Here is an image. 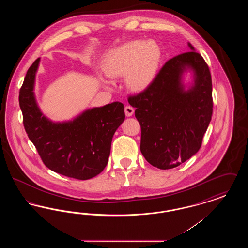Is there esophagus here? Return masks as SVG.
Here are the masks:
<instances>
[{"label":"esophagus","mask_w":248,"mask_h":248,"mask_svg":"<svg viewBox=\"0 0 248 248\" xmlns=\"http://www.w3.org/2000/svg\"><path fill=\"white\" fill-rule=\"evenodd\" d=\"M134 111H135L134 108L131 106H126L124 108V112H125V115H126L127 117L132 116V115L134 114Z\"/></svg>","instance_id":"34e87169"}]
</instances>
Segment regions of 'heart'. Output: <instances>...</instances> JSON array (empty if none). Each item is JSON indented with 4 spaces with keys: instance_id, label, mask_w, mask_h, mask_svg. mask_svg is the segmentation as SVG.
<instances>
[{
    "instance_id": "obj_1",
    "label": "heart",
    "mask_w": 248,
    "mask_h": 248,
    "mask_svg": "<svg viewBox=\"0 0 248 248\" xmlns=\"http://www.w3.org/2000/svg\"><path fill=\"white\" fill-rule=\"evenodd\" d=\"M162 59V48L154 40H133L111 50L102 69L109 78L125 76L129 90L143 92L157 77Z\"/></svg>"
}]
</instances>
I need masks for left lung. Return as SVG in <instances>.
Returning <instances> with one entry per match:
<instances>
[{"label": "left lung", "instance_id": "left-lung-1", "mask_svg": "<svg viewBox=\"0 0 248 248\" xmlns=\"http://www.w3.org/2000/svg\"><path fill=\"white\" fill-rule=\"evenodd\" d=\"M168 60L154 83L130 105L141 126L140 151L157 168L171 169L199 151L213 111L212 80L194 47ZM191 74L187 83L185 75Z\"/></svg>", "mask_w": 248, "mask_h": 248}]
</instances>
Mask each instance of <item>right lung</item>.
<instances>
[{
  "label": "right lung",
  "mask_w": 248,
  "mask_h": 248,
  "mask_svg": "<svg viewBox=\"0 0 248 248\" xmlns=\"http://www.w3.org/2000/svg\"><path fill=\"white\" fill-rule=\"evenodd\" d=\"M40 60L36 59L27 71L19 92L25 130L50 170L76 179H90L106 167L113 135L125 118L124 104L116 101L84 109L68 121H52L36 100Z\"/></svg>",
  "instance_id": "obj_1"
}]
</instances>
